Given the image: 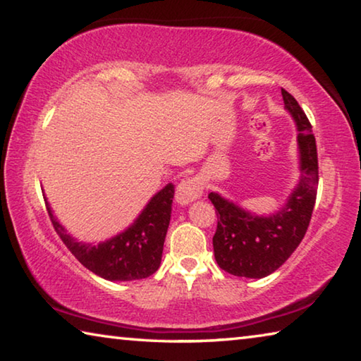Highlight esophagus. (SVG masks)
<instances>
[{
  "mask_svg": "<svg viewBox=\"0 0 361 361\" xmlns=\"http://www.w3.org/2000/svg\"><path fill=\"white\" fill-rule=\"evenodd\" d=\"M202 181L199 178H186L183 180L178 188H176V192H175V200L178 202L180 205H188L191 204L192 200L199 199L200 195H202Z\"/></svg>",
  "mask_w": 361,
  "mask_h": 361,
  "instance_id": "esophagus-1",
  "label": "esophagus"
}]
</instances>
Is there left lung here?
Listing matches in <instances>:
<instances>
[{
	"instance_id": "1",
	"label": "left lung",
	"mask_w": 361,
	"mask_h": 361,
	"mask_svg": "<svg viewBox=\"0 0 361 361\" xmlns=\"http://www.w3.org/2000/svg\"><path fill=\"white\" fill-rule=\"evenodd\" d=\"M285 108L298 127L299 178L286 204L269 216L243 210L216 192L209 199L215 205L218 226L213 235V252L218 266L235 277L262 279L290 258L304 239L319 186V159L312 126L295 97L282 89Z\"/></svg>"
}]
</instances>
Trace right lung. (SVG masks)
<instances>
[{"mask_svg":"<svg viewBox=\"0 0 361 361\" xmlns=\"http://www.w3.org/2000/svg\"><path fill=\"white\" fill-rule=\"evenodd\" d=\"M173 194L175 186L169 183L154 194L130 228L99 245L76 242L66 234L63 226L54 216L47 200H44L54 229L84 267L111 282H130L152 276L161 266Z\"/></svg>","mask_w":361,"mask_h":361,"instance_id":"1","label":"right lung"}]
</instances>
